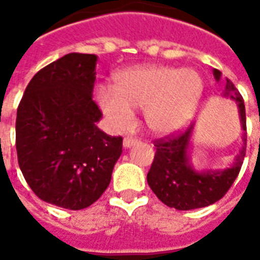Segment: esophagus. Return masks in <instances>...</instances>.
<instances>
[{"mask_svg":"<svg viewBox=\"0 0 260 260\" xmlns=\"http://www.w3.org/2000/svg\"><path fill=\"white\" fill-rule=\"evenodd\" d=\"M138 143V139L136 138H132V136H126V138H124V147L125 149H128V147L134 146V145H136Z\"/></svg>","mask_w":260,"mask_h":260,"instance_id":"1","label":"esophagus"}]
</instances>
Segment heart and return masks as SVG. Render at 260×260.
I'll return each mask as SVG.
<instances>
[{
  "label": "heart",
  "mask_w": 260,
  "mask_h": 260,
  "mask_svg": "<svg viewBox=\"0 0 260 260\" xmlns=\"http://www.w3.org/2000/svg\"><path fill=\"white\" fill-rule=\"evenodd\" d=\"M203 93V80L195 69L166 65H139L114 78V87L99 86L96 102L113 128L126 129L132 110L143 108L147 128L157 135H173L195 117Z\"/></svg>",
  "instance_id": "heart-1"
}]
</instances>
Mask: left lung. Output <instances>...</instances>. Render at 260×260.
I'll use <instances>...</instances> for the list:
<instances>
[{
  "label": "left lung",
  "instance_id": "8db88e82",
  "mask_svg": "<svg viewBox=\"0 0 260 260\" xmlns=\"http://www.w3.org/2000/svg\"><path fill=\"white\" fill-rule=\"evenodd\" d=\"M216 80H220L221 72L213 71ZM224 97H231L238 103L241 126L244 129L242 142L244 146L235 157L234 164L225 170H206L196 171L189 161V142H191L193 125L185 132L177 136H167L154 141L156 154L152 167L147 173V184L152 188L164 205L177 210H192L212 205L220 201L240 174L241 166L245 157L246 146V119L245 104L238 89L230 79L225 82Z\"/></svg>",
  "mask_w": 260,
  "mask_h": 260
}]
</instances>
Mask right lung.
<instances>
[{
	"mask_svg": "<svg viewBox=\"0 0 260 260\" xmlns=\"http://www.w3.org/2000/svg\"><path fill=\"white\" fill-rule=\"evenodd\" d=\"M97 55L71 53L37 72L16 113L20 171L42 201L80 210L103 195L122 153V138L97 128Z\"/></svg>",
	"mask_w": 260,
	"mask_h": 260,
	"instance_id": "obj_1",
	"label": "right lung"
}]
</instances>
